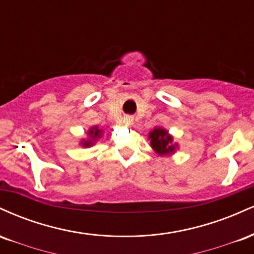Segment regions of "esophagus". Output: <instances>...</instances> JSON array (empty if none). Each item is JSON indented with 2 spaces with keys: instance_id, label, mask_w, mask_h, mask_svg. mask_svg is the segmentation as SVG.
<instances>
[{
  "instance_id": "obj_1",
  "label": "esophagus",
  "mask_w": 254,
  "mask_h": 254,
  "mask_svg": "<svg viewBox=\"0 0 254 254\" xmlns=\"http://www.w3.org/2000/svg\"><path fill=\"white\" fill-rule=\"evenodd\" d=\"M123 123L125 125H131V124H132V117H130V116H127V117H124Z\"/></svg>"
}]
</instances>
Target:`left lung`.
Listing matches in <instances>:
<instances>
[{
  "mask_svg": "<svg viewBox=\"0 0 254 254\" xmlns=\"http://www.w3.org/2000/svg\"><path fill=\"white\" fill-rule=\"evenodd\" d=\"M150 145L155 153L159 155H171L176 153L178 148L177 143H173V137H172L168 131L162 127H155L149 132Z\"/></svg>",
  "mask_w": 254,
  "mask_h": 254,
  "instance_id": "8db88e82",
  "label": "left lung"
}]
</instances>
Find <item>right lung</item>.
Masks as SVG:
<instances>
[{"instance_id":"1","label":"right lung","mask_w":254,"mask_h":254,"mask_svg":"<svg viewBox=\"0 0 254 254\" xmlns=\"http://www.w3.org/2000/svg\"><path fill=\"white\" fill-rule=\"evenodd\" d=\"M101 133H103V131H101V129H99L98 127H90V129L88 130V138L82 139V141H81L82 147L88 148V147H90V145L94 144V142L101 137Z\"/></svg>"}]
</instances>
